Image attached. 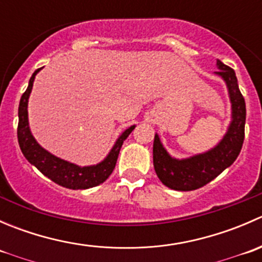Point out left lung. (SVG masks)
<instances>
[{
  "mask_svg": "<svg viewBox=\"0 0 262 262\" xmlns=\"http://www.w3.org/2000/svg\"><path fill=\"white\" fill-rule=\"evenodd\" d=\"M218 72L227 84L232 104V121L223 139L208 152L178 160L171 157L162 146L158 134L153 142V166L163 185L179 191L199 189L210 182L232 165L241 152L245 139L246 104L231 67L216 59Z\"/></svg>",
  "mask_w": 262,
  "mask_h": 262,
  "instance_id": "left-lung-1",
  "label": "left lung"
}]
</instances>
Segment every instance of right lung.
Segmentation results:
<instances>
[{"mask_svg": "<svg viewBox=\"0 0 262 262\" xmlns=\"http://www.w3.org/2000/svg\"><path fill=\"white\" fill-rule=\"evenodd\" d=\"M41 68L36 70L31 76L29 81V86L26 91L21 96L20 105H18V125H17V139L18 146H20L21 152L25 156L26 160L35 166L43 175L54 181L55 184L60 185L63 187L73 190H83L90 189V187L97 186L102 184L115 168L116 160H118L119 152L123 146V142L128 138L129 134L132 133L136 125H132L126 130L121 133V136L116 139L114 147L109 152L104 161H101L97 165L92 166H81L71 163L68 161L62 160L57 156L52 155L48 150L44 149L35 138L31 134L30 128H29V119H28V101L30 96L31 89H33L34 80H35L36 73Z\"/></svg>", "mask_w": 262, "mask_h": 262, "instance_id": "1", "label": "right lung"}]
</instances>
